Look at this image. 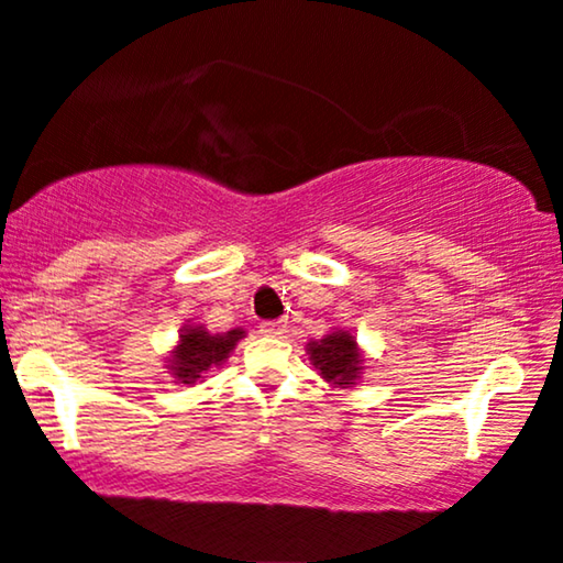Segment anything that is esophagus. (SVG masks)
Here are the masks:
<instances>
[{
    "mask_svg": "<svg viewBox=\"0 0 563 563\" xmlns=\"http://www.w3.org/2000/svg\"><path fill=\"white\" fill-rule=\"evenodd\" d=\"M288 330V322L286 320H264L262 324H260V333L262 335H273V338H277V335H283Z\"/></svg>",
    "mask_w": 563,
    "mask_h": 563,
    "instance_id": "34e87169",
    "label": "esophagus"
}]
</instances>
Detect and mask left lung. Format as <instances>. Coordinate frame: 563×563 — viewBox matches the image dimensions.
Segmentation results:
<instances>
[{
    "label": "left lung",
    "mask_w": 563,
    "mask_h": 563,
    "mask_svg": "<svg viewBox=\"0 0 563 563\" xmlns=\"http://www.w3.org/2000/svg\"><path fill=\"white\" fill-rule=\"evenodd\" d=\"M309 356L324 380L333 385H351L362 369L358 367L362 356H358L354 338L349 333H333L322 341H311Z\"/></svg>",
    "instance_id": "obj_1"
}]
</instances>
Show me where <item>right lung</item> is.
<instances>
[{"instance_id": "obj_1", "label": "right lung", "mask_w": 563, "mask_h": 563, "mask_svg": "<svg viewBox=\"0 0 563 563\" xmlns=\"http://www.w3.org/2000/svg\"><path fill=\"white\" fill-rule=\"evenodd\" d=\"M243 330H230L225 335H209L205 328H188L180 335V346L173 351L170 369L180 383H196L201 372H207L212 364H222L230 351L235 349Z\"/></svg>"}]
</instances>
